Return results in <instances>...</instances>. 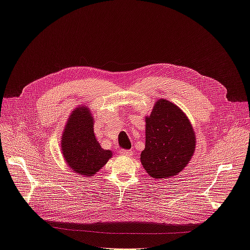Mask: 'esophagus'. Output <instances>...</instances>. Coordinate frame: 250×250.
<instances>
[{
  "instance_id": "obj_1",
  "label": "esophagus",
  "mask_w": 250,
  "mask_h": 250,
  "mask_svg": "<svg viewBox=\"0 0 250 250\" xmlns=\"http://www.w3.org/2000/svg\"><path fill=\"white\" fill-rule=\"evenodd\" d=\"M131 151L130 150H120V154L121 156H124V157H129L131 156Z\"/></svg>"
}]
</instances>
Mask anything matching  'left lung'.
Wrapping results in <instances>:
<instances>
[{
    "label": "left lung",
    "instance_id": "1",
    "mask_svg": "<svg viewBox=\"0 0 250 250\" xmlns=\"http://www.w3.org/2000/svg\"><path fill=\"white\" fill-rule=\"evenodd\" d=\"M145 148L141 163L153 179L175 177L189 163L197 138L189 119L169 101H156L145 118Z\"/></svg>",
    "mask_w": 250,
    "mask_h": 250
}]
</instances>
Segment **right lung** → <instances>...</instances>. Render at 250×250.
Listing matches in <instances>:
<instances>
[{
    "mask_svg": "<svg viewBox=\"0 0 250 250\" xmlns=\"http://www.w3.org/2000/svg\"><path fill=\"white\" fill-rule=\"evenodd\" d=\"M93 125L88 106H78L71 111L61 137V150L67 166L85 177L96 174L112 157L111 150L101 147Z\"/></svg>",
    "mask_w": 250,
    "mask_h": 250,
    "instance_id": "1",
    "label": "right lung"
}]
</instances>
